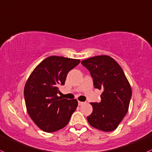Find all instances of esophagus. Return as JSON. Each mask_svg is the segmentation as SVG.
I'll list each match as a JSON object with an SVG mask.
<instances>
[{"instance_id": "esophagus-1", "label": "esophagus", "mask_w": 152, "mask_h": 152, "mask_svg": "<svg viewBox=\"0 0 152 152\" xmlns=\"http://www.w3.org/2000/svg\"><path fill=\"white\" fill-rule=\"evenodd\" d=\"M84 103V102H81V101H78V105L79 106H81V105H83Z\"/></svg>"}]
</instances>
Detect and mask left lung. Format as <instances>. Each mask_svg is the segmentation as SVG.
I'll use <instances>...</instances> for the list:
<instances>
[{"label": "left lung", "instance_id": "1", "mask_svg": "<svg viewBox=\"0 0 152 152\" xmlns=\"http://www.w3.org/2000/svg\"><path fill=\"white\" fill-rule=\"evenodd\" d=\"M93 78L94 86L103 90L100 103H91L92 113L87 117L92 127L103 132L115 130L129 110L132 88L121 66L108 55L81 61Z\"/></svg>", "mask_w": 152, "mask_h": 152}]
</instances>
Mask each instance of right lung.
<instances>
[{
    "label": "right lung",
    "mask_w": 152,
    "mask_h": 152,
    "mask_svg": "<svg viewBox=\"0 0 152 152\" xmlns=\"http://www.w3.org/2000/svg\"><path fill=\"white\" fill-rule=\"evenodd\" d=\"M77 59L50 56L36 66L24 87V98L28 115L43 132H56L68 124L76 110V99L58 97V86L64 85L69 72L80 64Z\"/></svg>",
    "instance_id": "right-lung-1"
}]
</instances>
